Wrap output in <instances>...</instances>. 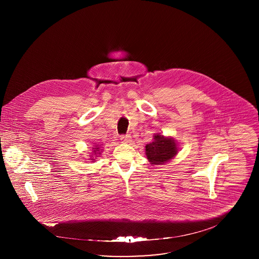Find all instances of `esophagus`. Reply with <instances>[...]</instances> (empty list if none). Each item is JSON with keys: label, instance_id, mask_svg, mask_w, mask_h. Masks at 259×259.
Returning a JSON list of instances; mask_svg holds the SVG:
<instances>
[{"label": "esophagus", "instance_id": "esophagus-1", "mask_svg": "<svg viewBox=\"0 0 259 259\" xmlns=\"http://www.w3.org/2000/svg\"><path fill=\"white\" fill-rule=\"evenodd\" d=\"M120 140L122 143H125V144H129L132 142V138H131V136L129 135L120 136Z\"/></svg>", "mask_w": 259, "mask_h": 259}]
</instances>
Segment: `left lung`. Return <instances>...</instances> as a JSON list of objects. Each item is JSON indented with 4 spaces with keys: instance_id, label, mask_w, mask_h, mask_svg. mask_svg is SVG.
Here are the masks:
<instances>
[{
    "instance_id": "8db88e82",
    "label": "left lung",
    "mask_w": 259,
    "mask_h": 259,
    "mask_svg": "<svg viewBox=\"0 0 259 259\" xmlns=\"http://www.w3.org/2000/svg\"><path fill=\"white\" fill-rule=\"evenodd\" d=\"M179 149V145L174 138L156 133L153 136V142L146 146V155L151 165H163L174 159Z\"/></svg>"
}]
</instances>
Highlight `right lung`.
Wrapping results in <instances>:
<instances>
[{"label":"right lung","mask_w":259,"mask_h":259,"mask_svg":"<svg viewBox=\"0 0 259 259\" xmlns=\"http://www.w3.org/2000/svg\"><path fill=\"white\" fill-rule=\"evenodd\" d=\"M95 145V144H94ZM102 153V149H100L99 148L98 145H96V146H93V148H92V152H90V154L91 155H89V159L90 160H95L96 159V157H99V155Z\"/></svg>","instance_id":"1"}]
</instances>
